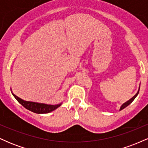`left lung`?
Masks as SVG:
<instances>
[{
  "instance_id": "8db88e82",
  "label": "left lung",
  "mask_w": 148,
  "mask_h": 148,
  "mask_svg": "<svg viewBox=\"0 0 148 148\" xmlns=\"http://www.w3.org/2000/svg\"><path fill=\"white\" fill-rule=\"evenodd\" d=\"M138 92H139V90H138V92H137V93H136V95H134V96L133 97H132V99H130V100H129V101H127V102L124 103H123V105H122V106H121V107H120V111H121V110H123V109H124V108H126V107H127V106H129V105H130V103H132V101H134V99H135V98H136V97H137V95H138Z\"/></svg>"
}]
</instances>
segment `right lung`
I'll return each instance as SVG.
<instances>
[{"instance_id": "obj_1", "label": "right lung", "mask_w": 148, "mask_h": 148, "mask_svg": "<svg viewBox=\"0 0 148 148\" xmlns=\"http://www.w3.org/2000/svg\"><path fill=\"white\" fill-rule=\"evenodd\" d=\"M13 96L14 97L15 99L18 101V103H20L23 107H25L26 109L29 110V111L33 112V113H38V114H41V113H50L56 108H58L59 106H61L62 103H59L56 105H51L47 104V103H37L33 102V101H25V100L21 99L15 95L13 94Z\"/></svg>"}]
</instances>
